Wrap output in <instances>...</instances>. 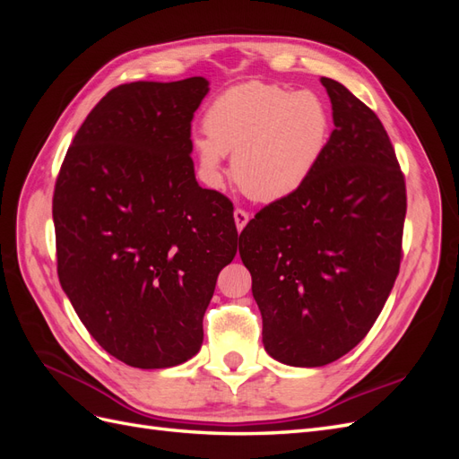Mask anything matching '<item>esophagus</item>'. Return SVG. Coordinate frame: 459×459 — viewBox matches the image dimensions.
<instances>
[{
  "mask_svg": "<svg viewBox=\"0 0 459 459\" xmlns=\"http://www.w3.org/2000/svg\"><path fill=\"white\" fill-rule=\"evenodd\" d=\"M233 218H235V226H238V230L241 231L247 226V221H248V212L243 211V208H235Z\"/></svg>",
  "mask_w": 459,
  "mask_h": 459,
  "instance_id": "1",
  "label": "esophagus"
}]
</instances>
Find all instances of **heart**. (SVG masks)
I'll list each match as a JSON object with an SVG mask.
<instances>
[{"instance_id": "obj_1", "label": "heart", "mask_w": 459, "mask_h": 459, "mask_svg": "<svg viewBox=\"0 0 459 459\" xmlns=\"http://www.w3.org/2000/svg\"><path fill=\"white\" fill-rule=\"evenodd\" d=\"M199 160L216 182L233 152V178L248 197L273 203L295 193L314 172L329 142L331 118L322 97L248 82L218 95L204 113Z\"/></svg>"}]
</instances>
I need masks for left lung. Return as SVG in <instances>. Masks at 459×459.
Segmentation results:
<instances>
[{"instance_id":"1","label":"left lung","mask_w":459,"mask_h":459,"mask_svg":"<svg viewBox=\"0 0 459 459\" xmlns=\"http://www.w3.org/2000/svg\"><path fill=\"white\" fill-rule=\"evenodd\" d=\"M322 84L335 124L322 159L239 235L264 349L297 368L335 362L368 335L400 270L406 218L404 174L381 120L339 82Z\"/></svg>"}]
</instances>
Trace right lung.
Masks as SVG:
<instances>
[{
    "label": "right lung",
    "mask_w": 459,
    "mask_h": 459,
    "mask_svg": "<svg viewBox=\"0 0 459 459\" xmlns=\"http://www.w3.org/2000/svg\"><path fill=\"white\" fill-rule=\"evenodd\" d=\"M206 93L203 76L110 90L55 182L61 287L90 335L132 368L199 352L218 273L238 253L233 204L197 184L189 155Z\"/></svg>",
    "instance_id": "right-lung-1"
}]
</instances>
